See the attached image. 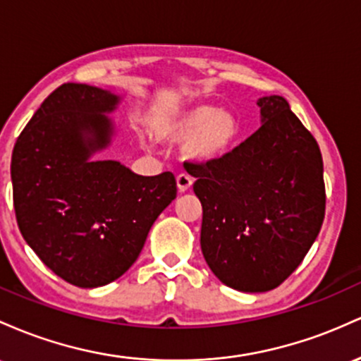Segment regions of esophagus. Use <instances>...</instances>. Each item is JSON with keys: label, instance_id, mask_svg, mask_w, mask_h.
<instances>
[{"label": "esophagus", "instance_id": "34e87169", "mask_svg": "<svg viewBox=\"0 0 361 361\" xmlns=\"http://www.w3.org/2000/svg\"><path fill=\"white\" fill-rule=\"evenodd\" d=\"M191 188H192L191 177L185 176V173H180V176H177V189H179V192H188Z\"/></svg>", "mask_w": 361, "mask_h": 361}]
</instances>
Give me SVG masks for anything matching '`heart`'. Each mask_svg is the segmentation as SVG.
Wrapping results in <instances>:
<instances>
[{
  "mask_svg": "<svg viewBox=\"0 0 361 361\" xmlns=\"http://www.w3.org/2000/svg\"><path fill=\"white\" fill-rule=\"evenodd\" d=\"M160 141L184 145L182 153L194 165L208 167L224 161L237 147L240 124L232 112L209 104H196L164 112L153 123Z\"/></svg>",
  "mask_w": 361,
  "mask_h": 361,
  "instance_id": "1",
  "label": "heart"
}]
</instances>
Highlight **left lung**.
Listing matches in <instances>:
<instances>
[{
	"label": "left lung",
	"mask_w": 361,
	"mask_h": 361,
	"mask_svg": "<svg viewBox=\"0 0 361 361\" xmlns=\"http://www.w3.org/2000/svg\"><path fill=\"white\" fill-rule=\"evenodd\" d=\"M261 128L220 164H191L202 206L201 250L230 288L262 293L298 268L326 212L322 155L288 102L257 100Z\"/></svg>",
	"instance_id": "8db88e82"
}]
</instances>
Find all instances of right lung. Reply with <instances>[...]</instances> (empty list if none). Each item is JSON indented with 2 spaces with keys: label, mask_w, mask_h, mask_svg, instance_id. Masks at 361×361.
<instances>
[{
  "label": "right lung",
  "mask_w": 361,
  "mask_h": 361,
  "mask_svg": "<svg viewBox=\"0 0 361 361\" xmlns=\"http://www.w3.org/2000/svg\"><path fill=\"white\" fill-rule=\"evenodd\" d=\"M114 92L64 83L44 100L11 155L18 228L40 261L64 281L97 288L123 276L149 228L176 200L172 172L137 176L95 160L116 128Z\"/></svg>",
  "instance_id": "obj_1"
}]
</instances>
